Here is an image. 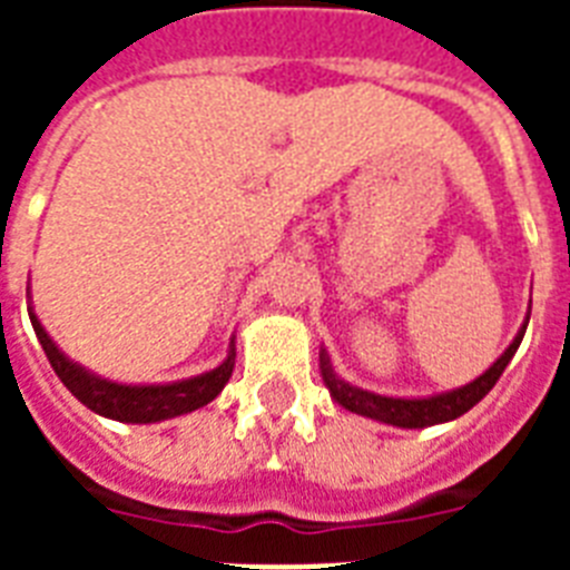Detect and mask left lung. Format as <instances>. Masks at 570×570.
<instances>
[{
  "instance_id": "obj_1",
  "label": "left lung",
  "mask_w": 570,
  "mask_h": 570,
  "mask_svg": "<svg viewBox=\"0 0 570 570\" xmlns=\"http://www.w3.org/2000/svg\"><path fill=\"white\" fill-rule=\"evenodd\" d=\"M527 322H530V313H527V320H523L521 331L509 343V348L479 379L468 381L464 387L443 390V393H432V396H384V393L357 387L352 381L340 379L325 348L320 352V373L322 381H325V387H328L331 399L337 405L346 407V411H352V414L370 416L375 423L396 425V429H425V425L450 423V420H459L461 414H468L470 407L488 396V390L494 387L497 379L503 375V370L514 357L518 346H521Z\"/></svg>"
}]
</instances>
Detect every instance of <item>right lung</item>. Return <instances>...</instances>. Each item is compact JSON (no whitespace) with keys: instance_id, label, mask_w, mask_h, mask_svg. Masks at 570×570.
Instances as JSON below:
<instances>
[{"instance_id":"add662e5","label":"right lung","mask_w":570,"mask_h":570,"mask_svg":"<svg viewBox=\"0 0 570 570\" xmlns=\"http://www.w3.org/2000/svg\"><path fill=\"white\" fill-rule=\"evenodd\" d=\"M29 320L35 334H38L40 346L47 352L49 364H52L58 379L65 381V387L85 407H91L94 414L109 416V420H118V423H163V420H171V416L191 414L197 407L209 405L222 393L224 384L233 375V364H236V343L230 337L227 357L215 370H209V373L180 381H165V384H124V381L102 379V375L85 370L82 364L70 361L58 348L56 340L49 337L47 328L40 325L38 313L31 307V293Z\"/></svg>"}]
</instances>
